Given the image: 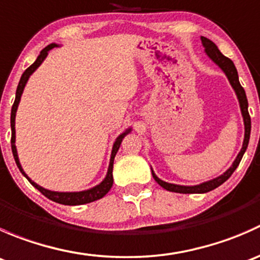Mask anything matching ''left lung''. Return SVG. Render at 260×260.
I'll list each match as a JSON object with an SVG mask.
<instances>
[{
	"mask_svg": "<svg viewBox=\"0 0 260 260\" xmlns=\"http://www.w3.org/2000/svg\"><path fill=\"white\" fill-rule=\"evenodd\" d=\"M201 43H203L204 48H205V52L209 55V57L215 62L216 65H219L220 69L225 73V75L229 79L230 84H232L233 89L235 90V94L238 96V101H239L240 104V109H242V114H243V119H244V127H245V135H244V142H243V147L240 149L239 154L237 156L235 161L233 162V165L230 166V169H228L226 171L224 172L222 175H220L219 177L216 179L206 181V182L200 183V185L196 186H181V185H175V183H169L165 182V181L159 180L158 177L156 176V174L152 170V176L153 179L156 180V182L158 183L159 186H162L164 188H166L167 191H172V192H179V193H205L209 192V191L214 190V188L219 187L221 183H224L225 181L229 179L230 176L233 175V172L237 170V167L239 166L240 161L243 158V154L245 153L246 147H248L249 143V138H250V128H251V122H250V115H249L248 112V99H246L245 95V90L239 83V77H238V72L237 68H235L234 62L229 59V57L224 56V55L220 52V50L217 49V46L212 43L211 40L209 39L204 38L201 36Z\"/></svg>",
	"mask_w": 260,
	"mask_h": 260,
	"instance_id": "obj_1",
	"label": "left lung"
}]
</instances>
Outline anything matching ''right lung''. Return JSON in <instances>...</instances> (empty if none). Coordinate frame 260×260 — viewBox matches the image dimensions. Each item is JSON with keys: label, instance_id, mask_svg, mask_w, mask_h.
<instances>
[{"label": "right lung", "instance_id": "obj_1", "mask_svg": "<svg viewBox=\"0 0 260 260\" xmlns=\"http://www.w3.org/2000/svg\"><path fill=\"white\" fill-rule=\"evenodd\" d=\"M56 46H57L56 44H50V45L46 46L45 49L41 50L40 55L38 56L36 61L34 62L32 65H30V67H28L27 69L23 72L22 77H21L20 83H18L17 89H16V98H15L14 106H12V109H11V132H12V135H11V148H12V153H14V158H15V161H16V165H17L18 170L21 171V174H22L23 176L26 177V179L30 181L31 185H32L34 187L38 188V190L40 191V192L43 193L44 196H46V198L50 199V200L55 201V203L62 204V205H83V204L93 203V201L99 200V199H102L103 196H106L107 193H108V191L111 190L112 185H113V162H114V157H115V154H117L118 149H119V146H120V143H122L123 138H124L125 136H127L128 133L131 132V128H128L125 132H123L122 135L118 136V138L115 140L113 148H112L111 161H109V167H108V172H107L106 179L102 181L99 185L94 186V187L89 188V190L79 191V192H57V191H50V190H46V188L41 187V186H39L38 183L34 182V181L31 180L30 177L27 176V175L25 174V171H23L22 167H21L20 161H18L17 149H16V146H15V140H16V136H15V117H16V111H17L18 103H20V99H21V95H22L23 88H25V85H26V83H27L28 78H30V75L32 74V73L35 72V70L38 69L39 67H40L41 62L45 60V57L48 56V52L50 51V50L56 48Z\"/></svg>", "mask_w": 260, "mask_h": 260}]
</instances>
